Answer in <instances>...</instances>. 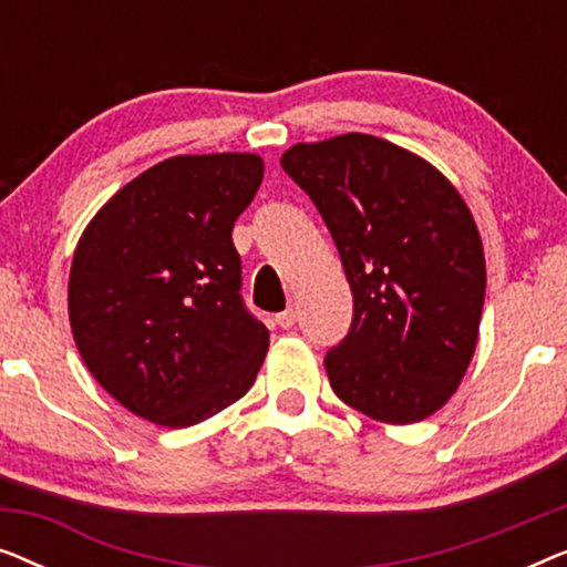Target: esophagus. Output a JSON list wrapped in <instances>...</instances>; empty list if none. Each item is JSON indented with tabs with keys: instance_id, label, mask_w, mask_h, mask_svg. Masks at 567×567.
<instances>
[{
	"instance_id": "34e87169",
	"label": "esophagus",
	"mask_w": 567,
	"mask_h": 567,
	"mask_svg": "<svg viewBox=\"0 0 567 567\" xmlns=\"http://www.w3.org/2000/svg\"><path fill=\"white\" fill-rule=\"evenodd\" d=\"M276 322L281 324L284 330H289V328H293V324H297V309L293 307H289V309H284L281 315H276Z\"/></svg>"
}]
</instances>
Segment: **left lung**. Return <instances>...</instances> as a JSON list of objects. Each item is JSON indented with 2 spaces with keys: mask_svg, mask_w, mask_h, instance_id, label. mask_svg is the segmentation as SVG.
Masks as SVG:
<instances>
[{
  "mask_svg": "<svg viewBox=\"0 0 567 567\" xmlns=\"http://www.w3.org/2000/svg\"><path fill=\"white\" fill-rule=\"evenodd\" d=\"M281 167L312 198L353 291L330 386L374 421L444 408L475 355L485 301L477 224L431 162L369 134L293 144Z\"/></svg>",
  "mask_w": 567,
  "mask_h": 567,
  "instance_id": "1",
  "label": "left lung"
}]
</instances>
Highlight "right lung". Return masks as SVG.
Instances as JSON below:
<instances>
[{"mask_svg": "<svg viewBox=\"0 0 567 567\" xmlns=\"http://www.w3.org/2000/svg\"><path fill=\"white\" fill-rule=\"evenodd\" d=\"M260 183L258 154L169 157L123 185L76 243L74 343L97 384L144 421L188 429L258 377L268 328L239 297L231 227Z\"/></svg>", "mask_w": 567, "mask_h": 567, "instance_id": "obj_1", "label": "right lung"}]
</instances>
